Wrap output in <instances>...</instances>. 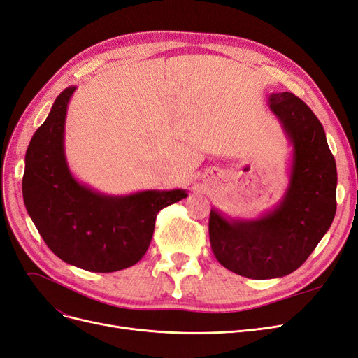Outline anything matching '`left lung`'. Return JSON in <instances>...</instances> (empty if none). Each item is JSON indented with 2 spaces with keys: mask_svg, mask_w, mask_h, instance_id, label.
I'll use <instances>...</instances> for the list:
<instances>
[{
  "mask_svg": "<svg viewBox=\"0 0 358 358\" xmlns=\"http://www.w3.org/2000/svg\"><path fill=\"white\" fill-rule=\"evenodd\" d=\"M268 107L291 146L288 185L273 209L251 220L212 208L216 259L249 279L282 278L297 270L330 229L336 213V161L318 117L291 92L268 95Z\"/></svg>",
  "mask_w": 358,
  "mask_h": 358,
  "instance_id": "8db88e82",
  "label": "left lung"
}]
</instances>
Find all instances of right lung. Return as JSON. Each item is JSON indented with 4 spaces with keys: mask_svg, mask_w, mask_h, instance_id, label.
<instances>
[{
    "mask_svg": "<svg viewBox=\"0 0 358 358\" xmlns=\"http://www.w3.org/2000/svg\"><path fill=\"white\" fill-rule=\"evenodd\" d=\"M76 86L64 90L32 136L25 155L24 203L50 251L88 272H117L140 262L161 209L188 197L187 189H145L110 196L74 178L67 157V107Z\"/></svg>",
    "mask_w": 358,
    "mask_h": 358,
    "instance_id": "add662e5",
    "label": "right lung"
}]
</instances>
